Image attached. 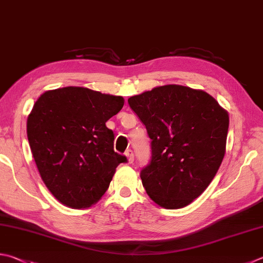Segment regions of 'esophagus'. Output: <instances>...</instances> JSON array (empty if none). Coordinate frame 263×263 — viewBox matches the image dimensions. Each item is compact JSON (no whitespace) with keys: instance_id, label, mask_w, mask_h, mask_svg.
Returning <instances> with one entry per match:
<instances>
[{"instance_id":"esophagus-1","label":"esophagus","mask_w":263,"mask_h":263,"mask_svg":"<svg viewBox=\"0 0 263 263\" xmlns=\"http://www.w3.org/2000/svg\"><path fill=\"white\" fill-rule=\"evenodd\" d=\"M126 156H127V158H128V162L129 163H133L134 162V153H133V151L130 150H127L126 151Z\"/></svg>"}]
</instances>
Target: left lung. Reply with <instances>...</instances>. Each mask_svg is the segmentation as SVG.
<instances>
[{"label":"left lung","mask_w":263,"mask_h":263,"mask_svg":"<svg viewBox=\"0 0 263 263\" xmlns=\"http://www.w3.org/2000/svg\"><path fill=\"white\" fill-rule=\"evenodd\" d=\"M151 138L141 180L151 199L168 210L199 197L226 153L229 116L202 90L167 85L128 100Z\"/></svg>","instance_id":"1"}]
</instances>
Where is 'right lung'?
I'll use <instances>...</instances> for the list:
<instances>
[{
    "label": "right lung",
    "instance_id": "add662e5",
    "mask_svg": "<svg viewBox=\"0 0 263 263\" xmlns=\"http://www.w3.org/2000/svg\"><path fill=\"white\" fill-rule=\"evenodd\" d=\"M121 96L83 87L49 90L27 119V138L42 181L56 199L85 209L102 198L125 156L113 150L105 126L123 106Z\"/></svg>",
    "mask_w": 263,
    "mask_h": 263
}]
</instances>
